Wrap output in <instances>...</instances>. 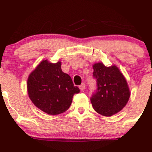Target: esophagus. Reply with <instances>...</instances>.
I'll use <instances>...</instances> for the list:
<instances>
[{
	"instance_id": "1",
	"label": "esophagus",
	"mask_w": 152,
	"mask_h": 152,
	"mask_svg": "<svg viewBox=\"0 0 152 152\" xmlns=\"http://www.w3.org/2000/svg\"><path fill=\"white\" fill-rule=\"evenodd\" d=\"M79 88L81 91H84L85 88H86V85H85L84 83H82L81 85L79 86Z\"/></svg>"
}]
</instances>
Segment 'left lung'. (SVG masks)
<instances>
[{
  "label": "left lung",
  "instance_id": "obj_1",
  "mask_svg": "<svg viewBox=\"0 0 152 152\" xmlns=\"http://www.w3.org/2000/svg\"><path fill=\"white\" fill-rule=\"evenodd\" d=\"M96 92L91 99L94 109L104 116L121 111L129 102L131 92L126 78L116 65L106 66L102 62L93 64Z\"/></svg>",
  "mask_w": 152,
  "mask_h": 152
}]
</instances>
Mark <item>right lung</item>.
<instances>
[{"label":"right lung","mask_w":152,"mask_h":152,"mask_svg":"<svg viewBox=\"0 0 152 152\" xmlns=\"http://www.w3.org/2000/svg\"><path fill=\"white\" fill-rule=\"evenodd\" d=\"M28 96L38 109L49 115H58L70 107L73 96L79 93L69 74L61 70V61L53 64L43 59L29 74Z\"/></svg>","instance_id":"add662e5"}]
</instances>
